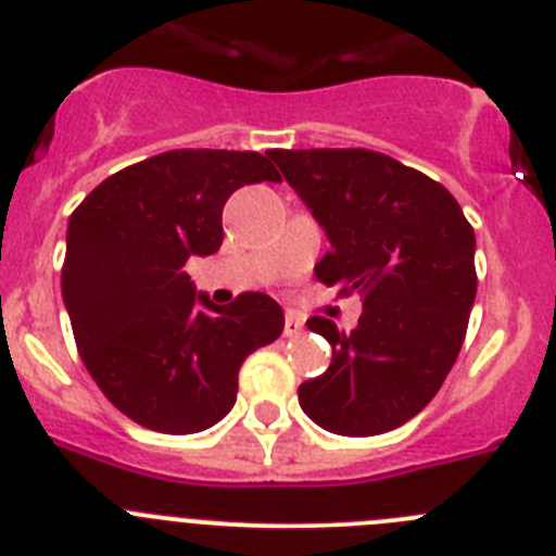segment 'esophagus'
I'll return each mask as SVG.
<instances>
[{
    "label": "esophagus",
    "instance_id": "1",
    "mask_svg": "<svg viewBox=\"0 0 556 556\" xmlns=\"http://www.w3.org/2000/svg\"><path fill=\"white\" fill-rule=\"evenodd\" d=\"M302 329H304V320L299 318V315L295 313L285 315V337H295Z\"/></svg>",
    "mask_w": 556,
    "mask_h": 556
}]
</instances>
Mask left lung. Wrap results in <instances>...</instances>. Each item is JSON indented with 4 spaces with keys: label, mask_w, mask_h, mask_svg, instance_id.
Masks as SVG:
<instances>
[{
    "label": "left lung",
    "mask_w": 556,
    "mask_h": 556,
    "mask_svg": "<svg viewBox=\"0 0 556 556\" xmlns=\"http://www.w3.org/2000/svg\"><path fill=\"white\" fill-rule=\"evenodd\" d=\"M331 243L315 277L362 293L354 331L309 318L331 345L324 376L299 387L329 433L378 435L417 417L464 345L477 293L475 230L428 175L362 148L268 150Z\"/></svg>",
    "instance_id": "1"
}]
</instances>
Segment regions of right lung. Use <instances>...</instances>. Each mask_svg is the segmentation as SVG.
Returning a JSON list of instances; mask_svg holds the SVG:
<instances>
[{
    "mask_svg": "<svg viewBox=\"0 0 556 556\" xmlns=\"http://www.w3.org/2000/svg\"><path fill=\"white\" fill-rule=\"evenodd\" d=\"M279 180L254 150H167L109 175L67 219L62 302L112 406L159 433H200L236 406L238 370L282 334V307H219L184 271L222 247L227 197Z\"/></svg>",
    "mask_w": 556,
    "mask_h": 556,
    "instance_id": "1",
    "label": "right lung"
}]
</instances>
